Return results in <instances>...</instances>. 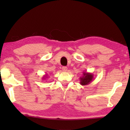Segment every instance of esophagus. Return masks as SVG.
Returning a JSON list of instances; mask_svg holds the SVG:
<instances>
[{
	"instance_id": "34e87169",
	"label": "esophagus",
	"mask_w": 130,
	"mask_h": 130,
	"mask_svg": "<svg viewBox=\"0 0 130 130\" xmlns=\"http://www.w3.org/2000/svg\"><path fill=\"white\" fill-rule=\"evenodd\" d=\"M62 70L63 72H67V70H68V68H67V67H63L62 68Z\"/></svg>"
}]
</instances>
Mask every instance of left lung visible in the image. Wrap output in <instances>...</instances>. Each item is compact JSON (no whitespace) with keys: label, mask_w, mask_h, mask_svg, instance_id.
Listing matches in <instances>:
<instances>
[{"label":"left lung","mask_w":130,"mask_h":130,"mask_svg":"<svg viewBox=\"0 0 130 130\" xmlns=\"http://www.w3.org/2000/svg\"><path fill=\"white\" fill-rule=\"evenodd\" d=\"M83 73V76L80 77V84L83 86H85L89 84L93 80L94 75L93 73L87 72H84Z\"/></svg>","instance_id":"8db88e82"}]
</instances>
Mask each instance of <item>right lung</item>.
<instances>
[{
    "mask_svg": "<svg viewBox=\"0 0 130 130\" xmlns=\"http://www.w3.org/2000/svg\"><path fill=\"white\" fill-rule=\"evenodd\" d=\"M46 78H47V74H46L45 76H43V78H42V79L43 80H46Z\"/></svg>",
    "mask_w": 130,
    "mask_h": 130,
    "instance_id": "right-lung-1",
    "label": "right lung"
}]
</instances>
